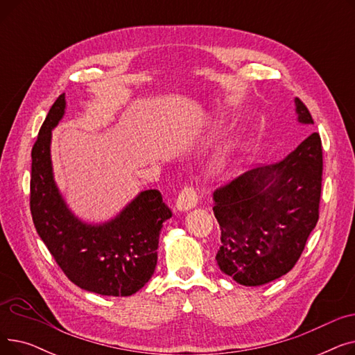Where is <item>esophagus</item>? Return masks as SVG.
Masks as SVG:
<instances>
[{"label": "esophagus", "instance_id": "obj_1", "mask_svg": "<svg viewBox=\"0 0 355 355\" xmlns=\"http://www.w3.org/2000/svg\"><path fill=\"white\" fill-rule=\"evenodd\" d=\"M197 191L193 187V185H185V187L181 190V193L177 197V202H175V207L180 211H185V210H190L193 207L197 206Z\"/></svg>", "mask_w": 355, "mask_h": 355}]
</instances>
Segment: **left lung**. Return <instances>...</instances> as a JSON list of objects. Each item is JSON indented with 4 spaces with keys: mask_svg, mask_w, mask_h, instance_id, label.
Listing matches in <instances>:
<instances>
[{
    "mask_svg": "<svg viewBox=\"0 0 355 355\" xmlns=\"http://www.w3.org/2000/svg\"><path fill=\"white\" fill-rule=\"evenodd\" d=\"M301 123H313L296 98ZM322 144L311 134L285 159L257 166L213 194L221 230L216 260L245 286H259L286 275L300 260L320 218Z\"/></svg>",
    "mask_w": 355,
    "mask_h": 355,
    "instance_id": "1",
    "label": "left lung"
}]
</instances>
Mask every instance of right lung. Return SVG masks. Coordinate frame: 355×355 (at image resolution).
I'll return each mask as SVG.
<instances>
[{
  "mask_svg": "<svg viewBox=\"0 0 355 355\" xmlns=\"http://www.w3.org/2000/svg\"><path fill=\"white\" fill-rule=\"evenodd\" d=\"M64 107L63 93L50 107L31 149L34 227L74 285L105 296H129L154 275L162 223L173 213L158 190H146L103 225H86L74 217L55 187L50 159L51 129Z\"/></svg>",
  "mask_w": 355,
  "mask_h": 355,
  "instance_id": "1",
  "label": "right lung"
}]
</instances>
